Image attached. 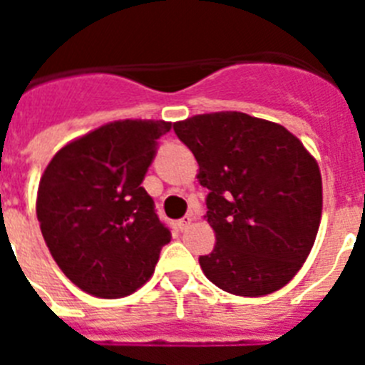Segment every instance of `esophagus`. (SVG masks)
<instances>
[{
    "mask_svg": "<svg viewBox=\"0 0 365 365\" xmlns=\"http://www.w3.org/2000/svg\"><path fill=\"white\" fill-rule=\"evenodd\" d=\"M192 221H193L192 215H185V217H180L179 221H177V227H179L180 230H188L190 225H192Z\"/></svg>",
    "mask_w": 365,
    "mask_h": 365,
    "instance_id": "esophagus-1",
    "label": "esophagus"
}]
</instances>
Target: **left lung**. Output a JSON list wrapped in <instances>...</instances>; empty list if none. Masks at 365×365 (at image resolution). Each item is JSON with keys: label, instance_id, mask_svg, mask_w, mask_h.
Instances as JSON below:
<instances>
[{"label": "left lung", "instance_id": "obj_1", "mask_svg": "<svg viewBox=\"0 0 365 365\" xmlns=\"http://www.w3.org/2000/svg\"><path fill=\"white\" fill-rule=\"evenodd\" d=\"M173 131L210 190L205 217L215 247L205 276L235 296H265L291 282L314 245L322 217L320 168L283 125L247 113L195 115Z\"/></svg>", "mask_w": 365, "mask_h": 365}]
</instances>
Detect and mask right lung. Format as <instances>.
<instances>
[{"label": "right lung", "instance_id": "1", "mask_svg": "<svg viewBox=\"0 0 365 365\" xmlns=\"http://www.w3.org/2000/svg\"><path fill=\"white\" fill-rule=\"evenodd\" d=\"M164 120H118L76 138L45 168L36 214L58 267L87 294L124 298L153 274L172 232L143 188Z\"/></svg>", "mask_w": 365, "mask_h": 365}]
</instances>
